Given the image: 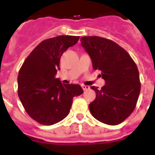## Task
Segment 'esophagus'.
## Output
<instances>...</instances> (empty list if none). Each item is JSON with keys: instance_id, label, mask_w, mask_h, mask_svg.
<instances>
[{"instance_id": "obj_1", "label": "esophagus", "mask_w": 155, "mask_h": 155, "mask_svg": "<svg viewBox=\"0 0 155 155\" xmlns=\"http://www.w3.org/2000/svg\"><path fill=\"white\" fill-rule=\"evenodd\" d=\"M81 87H82V89L84 90V91H85V90H87V89H89V88H90L89 86L84 85V84H81Z\"/></svg>"}]
</instances>
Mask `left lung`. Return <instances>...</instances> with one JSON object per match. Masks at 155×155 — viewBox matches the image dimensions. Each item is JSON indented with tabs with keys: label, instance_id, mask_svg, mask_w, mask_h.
<instances>
[{
	"label": "left lung",
	"instance_id": "1",
	"mask_svg": "<svg viewBox=\"0 0 155 155\" xmlns=\"http://www.w3.org/2000/svg\"><path fill=\"white\" fill-rule=\"evenodd\" d=\"M81 44L88 53L94 70L102 71L105 84L89 105L91 115L108 125H118L133 113L140 91L139 71L128 53L117 43L98 36H84Z\"/></svg>",
	"mask_w": 155,
	"mask_h": 155
}]
</instances>
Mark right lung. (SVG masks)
Returning <instances> with one entry per match:
<instances>
[{"label": "right lung", "instance_id": "add662e5", "mask_svg": "<svg viewBox=\"0 0 155 155\" xmlns=\"http://www.w3.org/2000/svg\"><path fill=\"white\" fill-rule=\"evenodd\" d=\"M79 36L59 35L41 42L23 63L18 76V94L25 110L39 124L50 126L64 120L73 98L83 93L79 84H62L56 78L64 52Z\"/></svg>", "mask_w": 155, "mask_h": 155}]
</instances>
